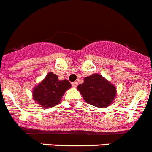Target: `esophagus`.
Returning <instances> with one entry per match:
<instances>
[{
  "mask_svg": "<svg viewBox=\"0 0 152 152\" xmlns=\"http://www.w3.org/2000/svg\"><path fill=\"white\" fill-rule=\"evenodd\" d=\"M72 86L73 87H76V86H78V82H73L72 83Z\"/></svg>",
  "mask_w": 152,
  "mask_h": 152,
  "instance_id": "1",
  "label": "esophagus"
}]
</instances>
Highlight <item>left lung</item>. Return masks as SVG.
<instances>
[{"instance_id": "left-lung-1", "label": "left lung", "mask_w": 152, "mask_h": 152, "mask_svg": "<svg viewBox=\"0 0 152 152\" xmlns=\"http://www.w3.org/2000/svg\"><path fill=\"white\" fill-rule=\"evenodd\" d=\"M85 101L98 108L109 107L116 97V87L97 73L84 78L83 83L77 86Z\"/></svg>"}]
</instances>
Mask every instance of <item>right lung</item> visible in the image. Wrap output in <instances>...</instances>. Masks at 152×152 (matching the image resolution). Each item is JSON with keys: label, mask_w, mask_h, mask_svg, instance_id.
I'll return each mask as SVG.
<instances>
[{"label": "right lung", "mask_w": 152, "mask_h": 152, "mask_svg": "<svg viewBox=\"0 0 152 152\" xmlns=\"http://www.w3.org/2000/svg\"><path fill=\"white\" fill-rule=\"evenodd\" d=\"M71 87L67 80H58L53 72L47 74L45 78L33 89V99L45 108L59 104L65 92Z\"/></svg>", "instance_id": "1"}]
</instances>
